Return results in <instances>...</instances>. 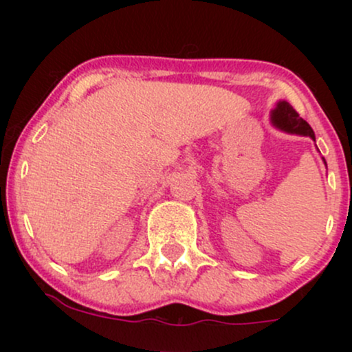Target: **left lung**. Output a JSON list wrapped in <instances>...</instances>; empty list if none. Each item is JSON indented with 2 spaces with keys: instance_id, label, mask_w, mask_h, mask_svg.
I'll use <instances>...</instances> for the list:
<instances>
[{
  "instance_id": "8db88e82",
  "label": "left lung",
  "mask_w": 352,
  "mask_h": 352,
  "mask_svg": "<svg viewBox=\"0 0 352 352\" xmlns=\"http://www.w3.org/2000/svg\"><path fill=\"white\" fill-rule=\"evenodd\" d=\"M273 124L276 125L281 131L289 132V134H300V135H309L314 140V132L311 129V125L306 122L305 119H301L300 114L294 111L293 106L286 100L278 102L276 109L272 114Z\"/></svg>"
}]
</instances>
